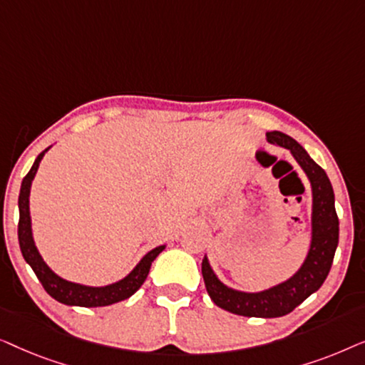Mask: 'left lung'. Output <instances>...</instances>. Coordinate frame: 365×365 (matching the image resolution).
Returning a JSON list of instances; mask_svg holds the SVG:
<instances>
[{
  "label": "left lung",
  "mask_w": 365,
  "mask_h": 365,
  "mask_svg": "<svg viewBox=\"0 0 365 365\" xmlns=\"http://www.w3.org/2000/svg\"><path fill=\"white\" fill-rule=\"evenodd\" d=\"M266 139L274 146L289 149L311 182V244L306 259L286 281L257 292L237 291L226 286L214 272L207 254L202 259V277L209 297L217 307L244 317L271 319L292 312L326 281L339 244V219L332 184L326 171L309 156L306 149L296 139L279 131L267 133Z\"/></svg>",
  "instance_id": "obj_1"
}]
</instances>
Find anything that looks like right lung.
I'll return each mask as SVG.
<instances>
[{
    "label": "right lung",
    "mask_w": 365,
    "mask_h": 365,
    "mask_svg": "<svg viewBox=\"0 0 365 365\" xmlns=\"http://www.w3.org/2000/svg\"><path fill=\"white\" fill-rule=\"evenodd\" d=\"M51 148V146H49ZM49 148L39 154L34 159L31 169L24 176L21 182V191L18 197V209H19V222H18V241L21 247V254L31 269L36 274L39 282L43 284L44 291H46L53 299L58 302L66 304V306H79V307H103L111 306V304L121 302L124 299L131 297L143 282L146 281L149 269L154 259L166 249V244L151 249L143 256L131 272L124 276L119 281L108 284V286H86V284L71 282L58 276L51 267L44 262L41 254H39L36 242L33 237V226H31V212H29V192H31L33 179L36 176L39 163L44 158V154L49 151Z\"/></svg>",
    "instance_id": "add662e5"
}]
</instances>
